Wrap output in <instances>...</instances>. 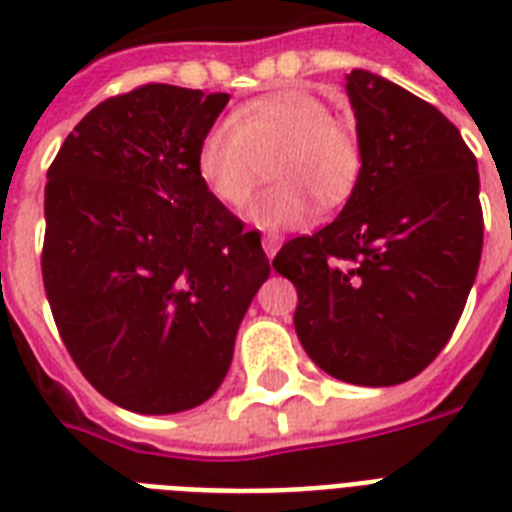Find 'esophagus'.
Masks as SVG:
<instances>
[{
    "label": "esophagus",
    "instance_id": "obj_1",
    "mask_svg": "<svg viewBox=\"0 0 512 512\" xmlns=\"http://www.w3.org/2000/svg\"><path fill=\"white\" fill-rule=\"evenodd\" d=\"M281 233H276V231H268L263 236V249H265V255L268 257H273L276 255V252H279V247H281Z\"/></svg>",
    "mask_w": 512,
    "mask_h": 512
}]
</instances>
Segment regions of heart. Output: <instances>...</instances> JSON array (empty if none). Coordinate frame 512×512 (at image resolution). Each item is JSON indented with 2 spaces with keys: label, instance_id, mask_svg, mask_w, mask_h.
I'll return each instance as SVG.
<instances>
[{
  "label": "heart",
  "instance_id": "heart-1",
  "mask_svg": "<svg viewBox=\"0 0 512 512\" xmlns=\"http://www.w3.org/2000/svg\"><path fill=\"white\" fill-rule=\"evenodd\" d=\"M268 159L276 183L249 207L263 228L308 223L311 198L321 207L348 201L364 170L356 127L332 119V108L308 90L271 92L212 124L199 143L196 170L220 204L239 209L263 180Z\"/></svg>",
  "mask_w": 512,
  "mask_h": 512
}]
</instances>
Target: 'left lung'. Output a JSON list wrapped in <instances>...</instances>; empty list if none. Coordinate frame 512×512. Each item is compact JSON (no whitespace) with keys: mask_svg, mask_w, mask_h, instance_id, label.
Returning a JSON list of instances; mask_svg holds the SVG:
<instances>
[{"mask_svg":"<svg viewBox=\"0 0 512 512\" xmlns=\"http://www.w3.org/2000/svg\"><path fill=\"white\" fill-rule=\"evenodd\" d=\"M364 170L337 220L289 239L305 353L353 385H398L441 353L484 247L476 156L436 106L369 71L345 76Z\"/></svg>","mask_w":512,"mask_h":512,"instance_id":"left-lung-1","label":"left lung"}]
</instances>
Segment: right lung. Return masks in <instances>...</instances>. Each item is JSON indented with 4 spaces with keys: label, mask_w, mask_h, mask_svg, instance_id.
<instances>
[{
    "label": "right lung",
    "mask_w": 512,
    "mask_h": 512,
    "mask_svg": "<svg viewBox=\"0 0 512 512\" xmlns=\"http://www.w3.org/2000/svg\"><path fill=\"white\" fill-rule=\"evenodd\" d=\"M231 95L143 84L95 106L44 188L42 279L60 340L100 396L138 414L204 404L271 265L196 170Z\"/></svg>",
    "instance_id": "right-lung-1"
}]
</instances>
